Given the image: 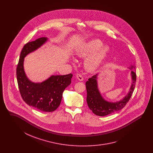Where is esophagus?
<instances>
[{
    "label": "esophagus",
    "mask_w": 153,
    "mask_h": 153,
    "mask_svg": "<svg viewBox=\"0 0 153 153\" xmlns=\"http://www.w3.org/2000/svg\"><path fill=\"white\" fill-rule=\"evenodd\" d=\"M76 77H77V79L79 80V81H81L83 80V77L82 76V75H81V74H76Z\"/></svg>",
    "instance_id": "obj_1"
}]
</instances>
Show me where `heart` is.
Returning a JSON list of instances; mask_svg holds the SVG:
<instances>
[{
  "mask_svg": "<svg viewBox=\"0 0 153 153\" xmlns=\"http://www.w3.org/2000/svg\"><path fill=\"white\" fill-rule=\"evenodd\" d=\"M110 48L98 39H91L81 45L76 51V54L80 58H84L92 53L85 61V68L89 71L97 69L104 62L109 53Z\"/></svg>",
  "mask_w": 153,
  "mask_h": 153,
  "instance_id": "obj_1",
  "label": "heart"
}]
</instances>
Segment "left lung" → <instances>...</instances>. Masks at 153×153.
Returning <instances> with one entry per match:
<instances>
[{"mask_svg": "<svg viewBox=\"0 0 153 153\" xmlns=\"http://www.w3.org/2000/svg\"><path fill=\"white\" fill-rule=\"evenodd\" d=\"M129 69L131 71L132 82L131 87L127 95H126L122 99L117 102H108L103 98L98 88V74H96L91 78H89L86 82L85 85L87 92V102L88 105L89 109L95 115L100 117H104L122 109L127 104L134 92L137 79L135 66L132 65Z\"/></svg>", "mask_w": 153, "mask_h": 153, "instance_id": "1", "label": "left lung"}]
</instances>
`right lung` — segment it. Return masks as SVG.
<instances>
[{"mask_svg":"<svg viewBox=\"0 0 153 153\" xmlns=\"http://www.w3.org/2000/svg\"><path fill=\"white\" fill-rule=\"evenodd\" d=\"M48 39L42 37L26 44L20 54L16 68V79L22 99L26 104L43 112H53L59 107L62 94L71 83L73 74L52 75L42 82H33L24 70L25 57L42 46Z\"/></svg>","mask_w":153,"mask_h":153,"instance_id":"obj_1","label":"right lung"}]
</instances>
